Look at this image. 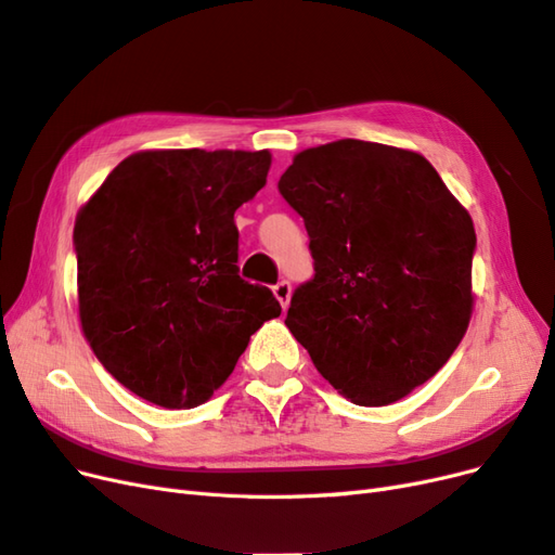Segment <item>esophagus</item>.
Segmentation results:
<instances>
[{"label": "esophagus", "instance_id": "obj_1", "mask_svg": "<svg viewBox=\"0 0 555 555\" xmlns=\"http://www.w3.org/2000/svg\"><path fill=\"white\" fill-rule=\"evenodd\" d=\"M291 283L288 281H281V283H276L274 285V297L279 299V304H281V309L285 311L288 309V304H291Z\"/></svg>", "mask_w": 555, "mask_h": 555}]
</instances>
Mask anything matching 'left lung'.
Here are the masks:
<instances>
[{
    "label": "left lung",
    "mask_w": 555,
    "mask_h": 555,
    "mask_svg": "<svg viewBox=\"0 0 555 555\" xmlns=\"http://www.w3.org/2000/svg\"><path fill=\"white\" fill-rule=\"evenodd\" d=\"M279 191L307 225L315 276L285 325L357 405H389L447 364L473 309L475 225L436 168L380 142L301 150Z\"/></svg>",
    "instance_id": "1"
}]
</instances>
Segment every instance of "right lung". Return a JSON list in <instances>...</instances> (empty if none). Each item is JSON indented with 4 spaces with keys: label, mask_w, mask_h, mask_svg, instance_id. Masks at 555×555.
<instances>
[{
    "label": "right lung",
    "mask_w": 555,
    "mask_h": 555,
    "mask_svg": "<svg viewBox=\"0 0 555 555\" xmlns=\"http://www.w3.org/2000/svg\"><path fill=\"white\" fill-rule=\"evenodd\" d=\"M270 166V150H142L80 207V327L135 397L168 410L209 401L281 315L270 288L237 274L235 211Z\"/></svg>",
    "instance_id": "obj_1"
}]
</instances>
